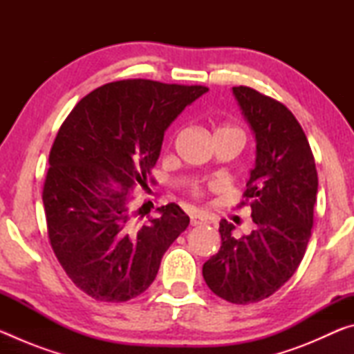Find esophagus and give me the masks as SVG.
I'll list each match as a JSON object with an SVG mask.
<instances>
[{
	"label": "esophagus",
	"mask_w": 354,
	"mask_h": 354,
	"mask_svg": "<svg viewBox=\"0 0 354 354\" xmlns=\"http://www.w3.org/2000/svg\"><path fill=\"white\" fill-rule=\"evenodd\" d=\"M190 223L194 226H198V225H206L207 223V217L205 214L201 212H194L190 214Z\"/></svg>",
	"instance_id": "obj_1"
}]
</instances>
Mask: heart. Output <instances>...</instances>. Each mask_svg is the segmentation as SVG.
Returning a JSON list of instances; mask_svg holds the SVG:
<instances>
[{
	"mask_svg": "<svg viewBox=\"0 0 354 354\" xmlns=\"http://www.w3.org/2000/svg\"><path fill=\"white\" fill-rule=\"evenodd\" d=\"M220 129H236V128H231V127H223V128H220ZM190 192H192V195H194V196H201V189L198 187V185H195V187L192 189Z\"/></svg>",
	"mask_w": 354,
	"mask_h": 354,
	"instance_id": "heart-1",
	"label": "heart"
}]
</instances>
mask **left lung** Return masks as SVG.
I'll return each mask as SVG.
<instances>
[{
  "label": "left lung",
  "mask_w": 354,
  "mask_h": 354,
  "mask_svg": "<svg viewBox=\"0 0 354 354\" xmlns=\"http://www.w3.org/2000/svg\"><path fill=\"white\" fill-rule=\"evenodd\" d=\"M232 93L256 139V164L241 203L251 207L256 230L234 239V225L221 220V247L205 262L203 278L217 297L248 304L273 295L298 268L314 225L319 178L306 134L283 103L247 86Z\"/></svg>",
  "instance_id": "8db88e82"
}]
</instances>
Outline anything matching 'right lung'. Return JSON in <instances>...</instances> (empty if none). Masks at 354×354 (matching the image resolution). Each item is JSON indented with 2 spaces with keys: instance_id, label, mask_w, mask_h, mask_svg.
I'll return each instance as SVG.
<instances>
[{
  "instance_id": "1",
  "label": "right lung",
  "mask_w": 354,
  "mask_h": 354,
  "mask_svg": "<svg viewBox=\"0 0 354 354\" xmlns=\"http://www.w3.org/2000/svg\"><path fill=\"white\" fill-rule=\"evenodd\" d=\"M207 91L149 80L109 82L65 118L50 151L41 198L51 248L88 297L123 303L140 295L189 226V215L175 203L140 223L145 205L134 211L131 192L147 184L165 129Z\"/></svg>"
}]
</instances>
